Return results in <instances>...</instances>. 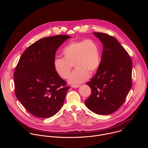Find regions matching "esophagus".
Instances as JSON below:
<instances>
[{
  "label": "esophagus",
  "mask_w": 148,
  "mask_h": 148,
  "mask_svg": "<svg viewBox=\"0 0 148 148\" xmlns=\"http://www.w3.org/2000/svg\"><path fill=\"white\" fill-rule=\"evenodd\" d=\"M71 87L72 88H76L79 87V85H71Z\"/></svg>",
  "instance_id": "obj_1"
}]
</instances>
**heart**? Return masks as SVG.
<instances>
[{"instance_id":"heart-1","label":"heart","mask_w":148,"mask_h":148,"mask_svg":"<svg viewBox=\"0 0 148 148\" xmlns=\"http://www.w3.org/2000/svg\"><path fill=\"white\" fill-rule=\"evenodd\" d=\"M63 58H56L53 67L56 73L61 78H68L73 64L75 69L71 73L69 82L78 84L86 81L99 66L101 56L99 49L92 39L73 41L62 50Z\"/></svg>"}]
</instances>
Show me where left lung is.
Masks as SVG:
<instances>
[{
  "mask_svg": "<svg viewBox=\"0 0 148 148\" xmlns=\"http://www.w3.org/2000/svg\"><path fill=\"white\" fill-rule=\"evenodd\" d=\"M93 34L103 44V51L95 75L87 83L91 95L85 104L97 114L109 115L118 110L131 88L132 62L115 37L102 33Z\"/></svg>",
  "mask_w": 148,
  "mask_h": 148,
  "instance_id": "1",
  "label": "left lung"
}]
</instances>
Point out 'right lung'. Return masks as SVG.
Segmentation results:
<instances>
[{"label": "right lung", "mask_w": 148, "mask_h": 148, "mask_svg": "<svg viewBox=\"0 0 148 148\" xmlns=\"http://www.w3.org/2000/svg\"><path fill=\"white\" fill-rule=\"evenodd\" d=\"M70 38L57 35L40 39L20 58L14 73L15 94L34 116L51 117L64 103L70 87L55 71L53 61L57 49Z\"/></svg>", "instance_id": "1"}]
</instances>
